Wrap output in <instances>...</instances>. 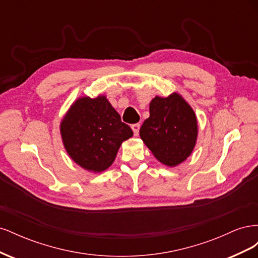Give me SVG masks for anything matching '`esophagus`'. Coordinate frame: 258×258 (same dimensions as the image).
<instances>
[{
    "label": "esophagus",
    "instance_id": "34e87169",
    "mask_svg": "<svg viewBox=\"0 0 258 258\" xmlns=\"http://www.w3.org/2000/svg\"><path fill=\"white\" fill-rule=\"evenodd\" d=\"M132 130H134V134L135 136H138L139 135V131H140V123H134L131 126Z\"/></svg>",
    "mask_w": 258,
    "mask_h": 258
}]
</instances>
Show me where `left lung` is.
Segmentation results:
<instances>
[{"mask_svg": "<svg viewBox=\"0 0 258 258\" xmlns=\"http://www.w3.org/2000/svg\"><path fill=\"white\" fill-rule=\"evenodd\" d=\"M197 132L192 108L181 96L173 93L168 98L152 100L150 117L140 129V137L156 158L174 167L192 152Z\"/></svg>", "mask_w": 258, "mask_h": 258, "instance_id": "left-lung-1", "label": "left lung"}]
</instances>
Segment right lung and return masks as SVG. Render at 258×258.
Wrapping results in <instances>:
<instances>
[{
	"label": "right lung",
	"instance_id": "obj_1",
	"mask_svg": "<svg viewBox=\"0 0 258 258\" xmlns=\"http://www.w3.org/2000/svg\"><path fill=\"white\" fill-rule=\"evenodd\" d=\"M61 136L77 165L101 172L112 165L121 143L134 131L121 121L107 99L99 96L76 101L61 122Z\"/></svg>",
	"mask_w": 258,
	"mask_h": 258
}]
</instances>
